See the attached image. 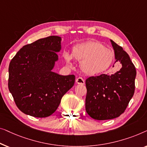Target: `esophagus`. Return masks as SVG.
Instances as JSON below:
<instances>
[{"label":"esophagus","mask_w":147,"mask_h":147,"mask_svg":"<svg viewBox=\"0 0 147 147\" xmlns=\"http://www.w3.org/2000/svg\"><path fill=\"white\" fill-rule=\"evenodd\" d=\"M76 82L78 84H84V80L81 77H78L76 79Z\"/></svg>","instance_id":"34e87169"}]
</instances>
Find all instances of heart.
I'll list each match as a JSON object with an SVG mask.
<instances>
[{"label": "heart", "mask_w": 147, "mask_h": 147, "mask_svg": "<svg viewBox=\"0 0 147 147\" xmlns=\"http://www.w3.org/2000/svg\"><path fill=\"white\" fill-rule=\"evenodd\" d=\"M63 56L69 65H72L73 57L81 61L80 69L84 74L90 76L97 75L107 71L114 60L113 51L96 41L78 45L74 47L72 55L65 53Z\"/></svg>", "instance_id": "heart-1"}]
</instances>
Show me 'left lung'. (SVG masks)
<instances>
[{
  "label": "left lung",
  "mask_w": 147,
  "mask_h": 147,
  "mask_svg": "<svg viewBox=\"0 0 147 147\" xmlns=\"http://www.w3.org/2000/svg\"><path fill=\"white\" fill-rule=\"evenodd\" d=\"M111 42L115 63H121V69L115 74H102L86 80V111L90 117L99 121L115 119L123 114L135 92V65L121 47L112 40Z\"/></svg>",
  "instance_id": "obj_1"
}]
</instances>
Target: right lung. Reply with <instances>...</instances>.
I'll return each instance as SVG.
<instances>
[{
  "label": "right lung",
  "instance_id": "add662e5",
  "mask_svg": "<svg viewBox=\"0 0 147 147\" xmlns=\"http://www.w3.org/2000/svg\"><path fill=\"white\" fill-rule=\"evenodd\" d=\"M61 38L50 36L24 46L11 60L9 89L24 114L44 118L59 107L62 97L73 87L75 76L53 72L61 50Z\"/></svg>",
  "mask_w": 147,
  "mask_h": 147
}]
</instances>
